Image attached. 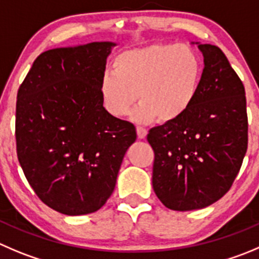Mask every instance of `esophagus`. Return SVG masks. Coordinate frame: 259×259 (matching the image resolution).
Returning a JSON list of instances; mask_svg holds the SVG:
<instances>
[{
	"label": "esophagus",
	"mask_w": 259,
	"mask_h": 259,
	"mask_svg": "<svg viewBox=\"0 0 259 259\" xmlns=\"http://www.w3.org/2000/svg\"><path fill=\"white\" fill-rule=\"evenodd\" d=\"M137 136H139V139H145V137L147 136V130L144 127H140V125H137Z\"/></svg>",
	"instance_id": "1"
}]
</instances>
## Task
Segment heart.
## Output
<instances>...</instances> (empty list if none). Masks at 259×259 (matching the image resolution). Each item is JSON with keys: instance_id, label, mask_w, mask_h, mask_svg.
<instances>
[{"instance_id": "obj_1", "label": "heart", "mask_w": 259, "mask_h": 259, "mask_svg": "<svg viewBox=\"0 0 259 259\" xmlns=\"http://www.w3.org/2000/svg\"><path fill=\"white\" fill-rule=\"evenodd\" d=\"M203 67L198 54L184 44H154L123 52L113 72L102 77L100 98L114 117H124L140 97L134 113L139 122L170 123L183 117L198 95Z\"/></svg>"}]
</instances>
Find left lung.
Masks as SVG:
<instances>
[{"label":"left lung","mask_w":259,"mask_h":259,"mask_svg":"<svg viewBox=\"0 0 259 259\" xmlns=\"http://www.w3.org/2000/svg\"><path fill=\"white\" fill-rule=\"evenodd\" d=\"M198 48L205 67L196 100L183 117L147 135L155 152L152 188L165 207L176 211L219 201L238 176L248 147L244 85L219 47Z\"/></svg>","instance_id":"obj_1"}]
</instances>
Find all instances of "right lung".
<instances>
[{"label": "right lung", "instance_id": "right-lung-1", "mask_svg": "<svg viewBox=\"0 0 259 259\" xmlns=\"http://www.w3.org/2000/svg\"><path fill=\"white\" fill-rule=\"evenodd\" d=\"M114 46L93 41L43 52L17 91V159L41 202L65 215L104 206L136 141V127L108 113L100 98Z\"/></svg>", "mask_w": 259, "mask_h": 259}]
</instances>
